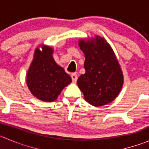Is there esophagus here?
Segmentation results:
<instances>
[{"label": "esophagus", "instance_id": "obj_1", "mask_svg": "<svg viewBox=\"0 0 149 149\" xmlns=\"http://www.w3.org/2000/svg\"><path fill=\"white\" fill-rule=\"evenodd\" d=\"M71 79H72V81H73V82H76V81H77V76H76L75 73H72L71 74Z\"/></svg>", "mask_w": 149, "mask_h": 149}]
</instances>
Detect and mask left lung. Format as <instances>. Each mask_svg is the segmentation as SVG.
<instances>
[{
  "mask_svg": "<svg viewBox=\"0 0 149 149\" xmlns=\"http://www.w3.org/2000/svg\"><path fill=\"white\" fill-rule=\"evenodd\" d=\"M79 47L85 55V73L78 79V86L84 99L95 107L112 102L120 93L123 73L110 45L102 37L80 40Z\"/></svg>",
  "mask_w": 149,
  "mask_h": 149,
  "instance_id": "left-lung-1",
  "label": "left lung"
}]
</instances>
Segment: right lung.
I'll list each match as a JSON object with an SVG mask.
<instances>
[{
  "mask_svg": "<svg viewBox=\"0 0 149 149\" xmlns=\"http://www.w3.org/2000/svg\"><path fill=\"white\" fill-rule=\"evenodd\" d=\"M52 54L50 47L43 46L42 51L37 48L26 76L31 93L48 102L55 101L62 89L72 81L70 76L56 63Z\"/></svg>",
  "mask_w": 149,
  "mask_h": 149,
  "instance_id": "right-lung-1",
  "label": "right lung"
}]
</instances>
